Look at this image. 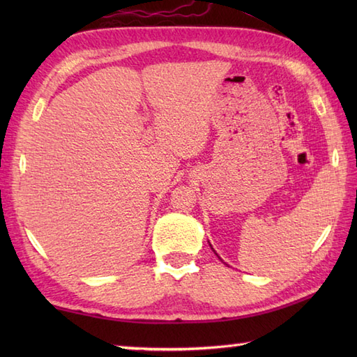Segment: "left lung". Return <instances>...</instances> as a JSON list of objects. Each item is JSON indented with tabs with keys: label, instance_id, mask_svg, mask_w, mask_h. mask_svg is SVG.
Returning a JSON list of instances; mask_svg holds the SVG:
<instances>
[{
	"label": "left lung",
	"instance_id": "left-lung-1",
	"mask_svg": "<svg viewBox=\"0 0 357 357\" xmlns=\"http://www.w3.org/2000/svg\"><path fill=\"white\" fill-rule=\"evenodd\" d=\"M210 247H211V244H210ZM211 250H213V247H211ZM213 252H215V250H213ZM215 255L218 256V253H216V252H215ZM218 257H219V256H218ZM219 259H221V257H219Z\"/></svg>",
	"mask_w": 357,
	"mask_h": 357
}]
</instances>
